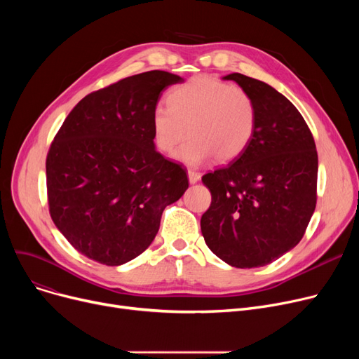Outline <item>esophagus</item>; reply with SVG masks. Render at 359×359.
<instances>
[{
    "mask_svg": "<svg viewBox=\"0 0 359 359\" xmlns=\"http://www.w3.org/2000/svg\"><path fill=\"white\" fill-rule=\"evenodd\" d=\"M187 176H189L191 183H196L201 180V173L195 172V170H189V172H187Z\"/></svg>",
    "mask_w": 359,
    "mask_h": 359,
    "instance_id": "obj_1",
    "label": "esophagus"
}]
</instances>
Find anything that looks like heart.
Instances as JSON below:
<instances>
[{"label": "heart", "instance_id": "heart-1", "mask_svg": "<svg viewBox=\"0 0 359 359\" xmlns=\"http://www.w3.org/2000/svg\"><path fill=\"white\" fill-rule=\"evenodd\" d=\"M168 106H157L151 116L156 147L164 154L198 165L215 157L227 163L241 156L250 145L257 113L250 94L208 75H196L175 87L167 96Z\"/></svg>", "mask_w": 359, "mask_h": 359}]
</instances>
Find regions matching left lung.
I'll return each mask as SVG.
<instances>
[{"label": "left lung", "instance_id": "1", "mask_svg": "<svg viewBox=\"0 0 359 359\" xmlns=\"http://www.w3.org/2000/svg\"><path fill=\"white\" fill-rule=\"evenodd\" d=\"M224 80L250 94L257 123L241 156L202 177L212 199L201 230L229 265L265 266L297 246L316 210V144L301 113L273 87L238 72Z\"/></svg>", "mask_w": 359, "mask_h": 359}]
</instances>
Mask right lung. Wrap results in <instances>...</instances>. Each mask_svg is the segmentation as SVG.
Masks as SVG:
<instances>
[{
	"mask_svg": "<svg viewBox=\"0 0 359 359\" xmlns=\"http://www.w3.org/2000/svg\"><path fill=\"white\" fill-rule=\"evenodd\" d=\"M179 75L147 71L79 102L49 147V214L71 246L107 266L153 243L167 205L189 187L182 164L154 148L151 116Z\"/></svg>",
	"mask_w": 359,
	"mask_h": 359,
	"instance_id": "right-lung-1",
	"label": "right lung"
}]
</instances>
